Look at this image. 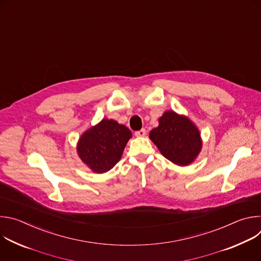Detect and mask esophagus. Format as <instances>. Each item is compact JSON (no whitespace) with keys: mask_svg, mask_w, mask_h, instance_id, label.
Returning <instances> with one entry per match:
<instances>
[{"mask_svg":"<svg viewBox=\"0 0 261 261\" xmlns=\"http://www.w3.org/2000/svg\"><path fill=\"white\" fill-rule=\"evenodd\" d=\"M145 134H146L145 129H141L137 132H135V136H137V137H143V136H145Z\"/></svg>","mask_w":261,"mask_h":261,"instance_id":"esophagus-1","label":"esophagus"}]
</instances>
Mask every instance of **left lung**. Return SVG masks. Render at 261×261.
Here are the masks:
<instances>
[{"label": "left lung", "instance_id": "left-lung-1", "mask_svg": "<svg viewBox=\"0 0 261 261\" xmlns=\"http://www.w3.org/2000/svg\"><path fill=\"white\" fill-rule=\"evenodd\" d=\"M150 139L160 153L177 166H187L195 161L202 148V139L197 126L184 115L166 110L159 119Z\"/></svg>", "mask_w": 261, "mask_h": 261}]
</instances>
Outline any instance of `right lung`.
<instances>
[{
    "mask_svg": "<svg viewBox=\"0 0 261 261\" xmlns=\"http://www.w3.org/2000/svg\"><path fill=\"white\" fill-rule=\"evenodd\" d=\"M131 137L126 126L103 119L82 134L76 145L77 155L93 172L104 173L121 160Z\"/></svg>",
    "mask_w": 261,
    "mask_h": 261,
    "instance_id": "add662e5",
    "label": "right lung"
}]
</instances>
